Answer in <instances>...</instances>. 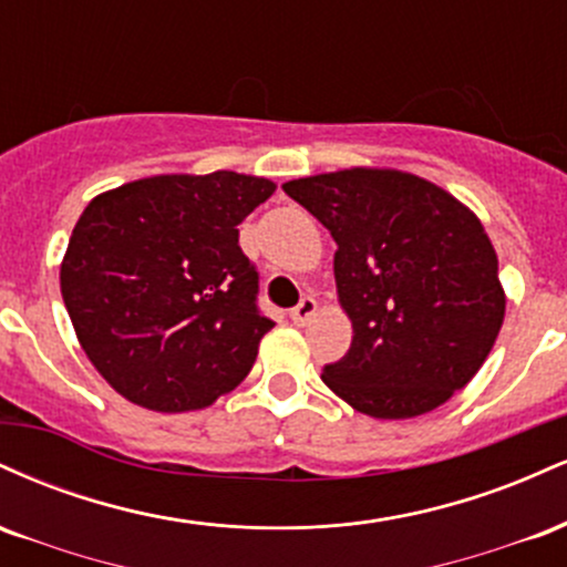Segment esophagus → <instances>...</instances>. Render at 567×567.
Returning <instances> with one entry per match:
<instances>
[{
  "label": "esophagus",
  "mask_w": 567,
  "mask_h": 567,
  "mask_svg": "<svg viewBox=\"0 0 567 567\" xmlns=\"http://www.w3.org/2000/svg\"><path fill=\"white\" fill-rule=\"evenodd\" d=\"M315 315H317V301L311 296H306L301 298V303L290 311V320L296 324H306Z\"/></svg>",
  "instance_id": "obj_1"
}]
</instances>
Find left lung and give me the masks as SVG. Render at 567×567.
<instances>
[{
	"instance_id": "obj_1",
	"label": "left lung",
	"mask_w": 567,
	"mask_h": 567,
	"mask_svg": "<svg viewBox=\"0 0 567 567\" xmlns=\"http://www.w3.org/2000/svg\"><path fill=\"white\" fill-rule=\"evenodd\" d=\"M338 250L351 347L322 381L383 421L440 408L474 379L504 322L491 239L466 205L413 173L351 167L288 181Z\"/></svg>"
}]
</instances>
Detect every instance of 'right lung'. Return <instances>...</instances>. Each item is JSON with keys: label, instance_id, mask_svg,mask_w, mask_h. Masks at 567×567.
<instances>
[{"label": "right lung", "instance_id": "obj_1", "mask_svg": "<svg viewBox=\"0 0 567 567\" xmlns=\"http://www.w3.org/2000/svg\"><path fill=\"white\" fill-rule=\"evenodd\" d=\"M269 178L152 175L84 207L61 292L84 354L114 392L157 413L202 410L239 386L275 328L237 226Z\"/></svg>", "mask_w": 567, "mask_h": 567}]
</instances>
